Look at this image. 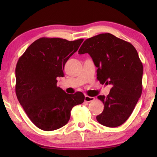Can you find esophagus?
<instances>
[{
  "label": "esophagus",
  "mask_w": 157,
  "mask_h": 157,
  "mask_svg": "<svg viewBox=\"0 0 157 157\" xmlns=\"http://www.w3.org/2000/svg\"><path fill=\"white\" fill-rule=\"evenodd\" d=\"M85 101L86 102H91V101H94L95 100V98L94 97H92V96H85Z\"/></svg>",
  "instance_id": "esophagus-1"
}]
</instances>
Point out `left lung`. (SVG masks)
<instances>
[{
  "mask_svg": "<svg viewBox=\"0 0 157 157\" xmlns=\"http://www.w3.org/2000/svg\"><path fill=\"white\" fill-rule=\"evenodd\" d=\"M78 53H88L98 68V80L112 85L107 96H98L105 107L97 121L109 128L122 125L142 94L143 65L137 51L129 42L106 33L86 39Z\"/></svg>",
  "mask_w": 157,
  "mask_h": 157,
  "instance_id": "8db88e82",
  "label": "left lung"
}]
</instances>
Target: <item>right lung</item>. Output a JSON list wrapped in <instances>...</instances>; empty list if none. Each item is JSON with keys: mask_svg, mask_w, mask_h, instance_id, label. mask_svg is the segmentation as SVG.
<instances>
[{"mask_svg": "<svg viewBox=\"0 0 157 157\" xmlns=\"http://www.w3.org/2000/svg\"><path fill=\"white\" fill-rule=\"evenodd\" d=\"M84 39L68 41L41 38L26 49L15 69V92L20 105L34 124L44 131L65 125L73 106L84 102L83 93L69 94L56 86L66 62Z\"/></svg>", "mask_w": 157, "mask_h": 157, "instance_id": "obj_1", "label": "right lung"}]
</instances>
